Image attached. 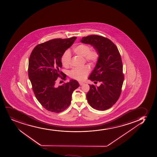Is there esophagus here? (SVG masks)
Returning <instances> with one entry per match:
<instances>
[{
  "label": "esophagus",
  "mask_w": 157,
  "mask_h": 157,
  "mask_svg": "<svg viewBox=\"0 0 157 157\" xmlns=\"http://www.w3.org/2000/svg\"><path fill=\"white\" fill-rule=\"evenodd\" d=\"M79 83L80 86H82V85H83L84 84H85L84 83L82 82H79Z\"/></svg>",
  "instance_id": "34e87169"
}]
</instances>
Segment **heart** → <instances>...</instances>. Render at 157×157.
<instances>
[{
  "label": "heart",
  "mask_w": 157,
  "mask_h": 157,
  "mask_svg": "<svg viewBox=\"0 0 157 157\" xmlns=\"http://www.w3.org/2000/svg\"><path fill=\"white\" fill-rule=\"evenodd\" d=\"M73 51L80 56L83 57L86 62L91 63H95L99 58V53L96 49H91L90 46L86 44H81L73 48ZM61 63L63 67L69 65L71 60V54L68 51H66L62 55ZM90 72V68L85 66L81 68H74L69 72V76L75 79L83 80L86 77Z\"/></svg>",
  "instance_id": "heart-1"
}]
</instances>
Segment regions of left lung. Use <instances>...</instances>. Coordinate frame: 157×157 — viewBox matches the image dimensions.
<instances>
[{
    "label": "left lung",
    "instance_id": "8db88e82",
    "mask_svg": "<svg viewBox=\"0 0 157 157\" xmlns=\"http://www.w3.org/2000/svg\"><path fill=\"white\" fill-rule=\"evenodd\" d=\"M80 41L90 44L99 53V59L88 79L101 83L99 86L90 85L87 101L94 109H109L118 100L124 79L120 52L110 40L99 35H89Z\"/></svg>",
    "mask_w": 157,
    "mask_h": 157
}]
</instances>
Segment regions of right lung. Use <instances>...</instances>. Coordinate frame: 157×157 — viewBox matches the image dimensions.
I'll return each instance as SVG.
<instances>
[{
  "label": "right lung",
  "mask_w": 157,
  "mask_h": 157,
  "mask_svg": "<svg viewBox=\"0 0 157 157\" xmlns=\"http://www.w3.org/2000/svg\"><path fill=\"white\" fill-rule=\"evenodd\" d=\"M77 39H55L35 46L29 60L28 75L37 100L48 111L60 113L70 105L72 92L79 86L77 81L57 86L56 80L66 75L60 71V58Z\"/></svg>",
  "instance_id": "add662e5"
}]
</instances>
